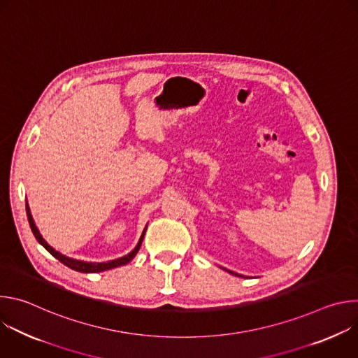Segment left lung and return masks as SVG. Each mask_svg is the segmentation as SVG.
<instances>
[{"instance_id":"1","label":"left lung","mask_w":358,"mask_h":358,"mask_svg":"<svg viewBox=\"0 0 358 358\" xmlns=\"http://www.w3.org/2000/svg\"><path fill=\"white\" fill-rule=\"evenodd\" d=\"M222 269H224V271H227V272H229L231 275H235V276H241V278H243L242 275H238V273H235V272H232V271H228V269H225V268H222Z\"/></svg>"}]
</instances>
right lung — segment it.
<instances>
[{
    "label": "right lung",
    "mask_w": 358,
    "mask_h": 358,
    "mask_svg": "<svg viewBox=\"0 0 358 358\" xmlns=\"http://www.w3.org/2000/svg\"><path fill=\"white\" fill-rule=\"evenodd\" d=\"M27 206V217H28V222H29V227H31V231L34 234V236L36 238V241L50 253L52 255L54 258H57L58 261H61L64 265H66L68 268L76 271V272H82V273H96V272H103V271H109V269H113V268H117V266H122V265H126L129 264L134 257L136 253L138 252L140 246H141V242H143V238H144V234H145V229H147V225L137 242V245L134 246V249L127 253L126 257H122V258H117V259H113V261H109V262H85V261H78V259H73V258H69V257H65V255H62L61 252L55 250L52 246L48 245V242L42 238V235L39 234L35 222H34V218L31 215V210H29V206L28 202L25 203Z\"/></svg>",
    "instance_id": "add662e5"
}]
</instances>
